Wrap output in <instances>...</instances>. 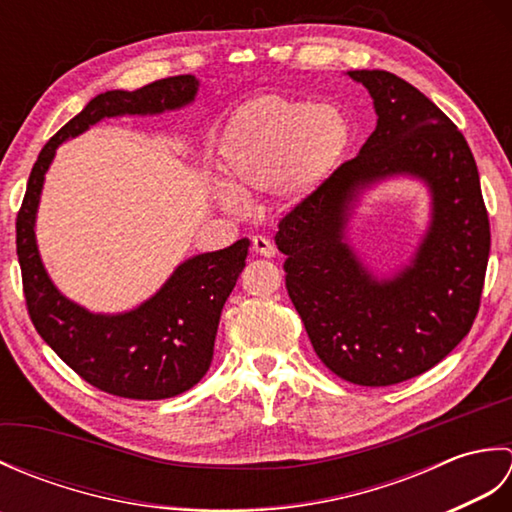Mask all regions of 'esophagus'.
I'll return each instance as SVG.
<instances>
[{
    "label": "esophagus",
    "mask_w": 512,
    "mask_h": 512,
    "mask_svg": "<svg viewBox=\"0 0 512 512\" xmlns=\"http://www.w3.org/2000/svg\"><path fill=\"white\" fill-rule=\"evenodd\" d=\"M250 248H253L255 255H262V257L275 255V246L270 244V239H266L262 235H253V239H250Z\"/></svg>",
    "instance_id": "esophagus-1"
}]
</instances>
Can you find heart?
Instances as JSON below:
<instances>
[{
	"mask_svg": "<svg viewBox=\"0 0 512 512\" xmlns=\"http://www.w3.org/2000/svg\"><path fill=\"white\" fill-rule=\"evenodd\" d=\"M350 143V125L332 105L264 94L233 114L217 162L226 187L217 198L239 209L242 195L273 189L281 200L306 198L330 176Z\"/></svg>",
	"mask_w": 512,
	"mask_h": 512,
	"instance_id": "b5f03b06",
	"label": "heart"
}]
</instances>
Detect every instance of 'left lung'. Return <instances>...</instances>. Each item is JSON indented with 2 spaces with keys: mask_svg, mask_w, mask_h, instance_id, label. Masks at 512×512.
<instances>
[{
  "mask_svg": "<svg viewBox=\"0 0 512 512\" xmlns=\"http://www.w3.org/2000/svg\"><path fill=\"white\" fill-rule=\"evenodd\" d=\"M378 123L361 147L281 217L288 295L321 363L347 383L387 387L455 350L480 310L491 224L466 138L400 76L352 70ZM411 172L434 193V222L414 266L376 282L342 244L346 204L365 183Z\"/></svg>",
  "mask_w": 512,
  "mask_h": 512,
  "instance_id": "1",
  "label": "left lung"
}]
</instances>
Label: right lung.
I'll return each instance as SVG.
<instances>
[{"label": "right lung", "instance_id": "right-lung-1", "mask_svg": "<svg viewBox=\"0 0 512 512\" xmlns=\"http://www.w3.org/2000/svg\"><path fill=\"white\" fill-rule=\"evenodd\" d=\"M191 74L167 76L134 92H105L54 134L30 171L17 213V257L28 317L39 336L85 383L132 400L178 396L200 383L213 361L217 323L235 281L246 266L248 239L178 266L156 297L143 306L103 317L65 299L52 286L37 253L35 213L54 149L105 116L156 114L193 101Z\"/></svg>", "mask_w": 512, "mask_h": 512}]
</instances>
